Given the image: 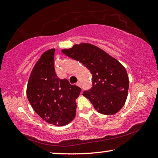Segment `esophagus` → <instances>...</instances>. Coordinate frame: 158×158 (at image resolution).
Wrapping results in <instances>:
<instances>
[{"mask_svg":"<svg viewBox=\"0 0 158 158\" xmlns=\"http://www.w3.org/2000/svg\"><path fill=\"white\" fill-rule=\"evenodd\" d=\"M76 85L77 86H79V87H81V84L79 83V82H77V83L76 84Z\"/></svg>","mask_w":158,"mask_h":158,"instance_id":"34e87169","label":"esophagus"}]
</instances>
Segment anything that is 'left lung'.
<instances>
[{"mask_svg": "<svg viewBox=\"0 0 158 158\" xmlns=\"http://www.w3.org/2000/svg\"><path fill=\"white\" fill-rule=\"evenodd\" d=\"M64 55L81 62L92 74V87L84 91L94 108L102 114H116L122 108L129 86L127 70L103 50L88 43L62 50Z\"/></svg>", "mask_w": 158, "mask_h": 158, "instance_id": "obj_1", "label": "left lung"}]
</instances>
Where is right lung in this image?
<instances>
[{
    "label": "right lung",
    "instance_id": "add662e5",
    "mask_svg": "<svg viewBox=\"0 0 158 158\" xmlns=\"http://www.w3.org/2000/svg\"><path fill=\"white\" fill-rule=\"evenodd\" d=\"M55 48L41 55L30 74L27 96L34 110L48 124L64 126L76 116V99L81 89L57 77Z\"/></svg>",
    "mask_w": 158,
    "mask_h": 158
}]
</instances>
